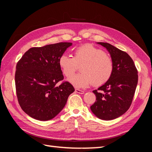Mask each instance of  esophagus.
Masks as SVG:
<instances>
[{
	"instance_id": "obj_1",
	"label": "esophagus",
	"mask_w": 152,
	"mask_h": 152,
	"mask_svg": "<svg viewBox=\"0 0 152 152\" xmlns=\"http://www.w3.org/2000/svg\"><path fill=\"white\" fill-rule=\"evenodd\" d=\"M75 92H76V93H77L81 94H84V91L80 90V89H75Z\"/></svg>"
}]
</instances>
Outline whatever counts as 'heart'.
I'll list each match as a JSON object with an SVG mask.
<instances>
[{
    "mask_svg": "<svg viewBox=\"0 0 152 152\" xmlns=\"http://www.w3.org/2000/svg\"><path fill=\"white\" fill-rule=\"evenodd\" d=\"M82 66V73L69 80L77 88H85L92 83L99 86L111 77L113 70V61L103 50L90 44L83 45L75 49L73 58L63 54L59 58V66L66 78L74 75L77 66Z\"/></svg>",
    "mask_w": 152,
    "mask_h": 152,
    "instance_id": "1",
    "label": "heart"
}]
</instances>
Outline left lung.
<instances>
[{"label": "left lung", "instance_id": "obj_1", "mask_svg": "<svg viewBox=\"0 0 152 152\" xmlns=\"http://www.w3.org/2000/svg\"><path fill=\"white\" fill-rule=\"evenodd\" d=\"M107 49L113 63L111 77L105 84L93 92L96 100L91 110L98 118L104 121L117 118L129 108L138 80L137 70L132 58L107 42H97Z\"/></svg>", "mask_w": 152, "mask_h": 152}]
</instances>
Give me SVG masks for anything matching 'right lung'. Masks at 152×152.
Listing matches in <instances>:
<instances>
[{
  "instance_id": "obj_1",
  "label": "right lung",
  "mask_w": 152,
  "mask_h": 152,
  "mask_svg": "<svg viewBox=\"0 0 152 152\" xmlns=\"http://www.w3.org/2000/svg\"><path fill=\"white\" fill-rule=\"evenodd\" d=\"M71 42H59L28 49L18 62L15 85L18 102L32 118L46 121L56 117L65 107L74 87L65 82L59 58Z\"/></svg>"
}]
</instances>
